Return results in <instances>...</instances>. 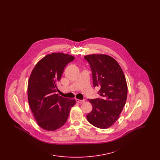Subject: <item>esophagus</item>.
<instances>
[{
    "instance_id": "obj_1",
    "label": "esophagus",
    "mask_w": 160,
    "mask_h": 160,
    "mask_svg": "<svg viewBox=\"0 0 160 160\" xmlns=\"http://www.w3.org/2000/svg\"><path fill=\"white\" fill-rule=\"evenodd\" d=\"M76 102L79 104H83L85 102V100H81V99H76Z\"/></svg>"
}]
</instances>
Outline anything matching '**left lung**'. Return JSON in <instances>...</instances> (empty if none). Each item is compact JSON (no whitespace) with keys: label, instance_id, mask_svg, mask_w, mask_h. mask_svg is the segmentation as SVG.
Segmentation results:
<instances>
[{"label":"left lung","instance_id":"obj_1","mask_svg":"<svg viewBox=\"0 0 160 160\" xmlns=\"http://www.w3.org/2000/svg\"><path fill=\"white\" fill-rule=\"evenodd\" d=\"M84 59L91 66L94 87L100 88V98L88 99L92 106L87 119L94 127L106 129L119 119L127 98L125 76L118 62L103 54L86 55Z\"/></svg>","mask_w":160,"mask_h":160}]
</instances>
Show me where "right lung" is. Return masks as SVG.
I'll list each match as a JSON object with an SVG mask.
<instances>
[{"label":"right lung","mask_w":160,"mask_h":160,"mask_svg":"<svg viewBox=\"0 0 160 160\" xmlns=\"http://www.w3.org/2000/svg\"><path fill=\"white\" fill-rule=\"evenodd\" d=\"M74 57L53 53L42 58L33 69L28 81V98L31 111L38 125L47 131H55L67 122L76 99L56 93V83L63 71Z\"/></svg>","instance_id":"1"}]
</instances>
